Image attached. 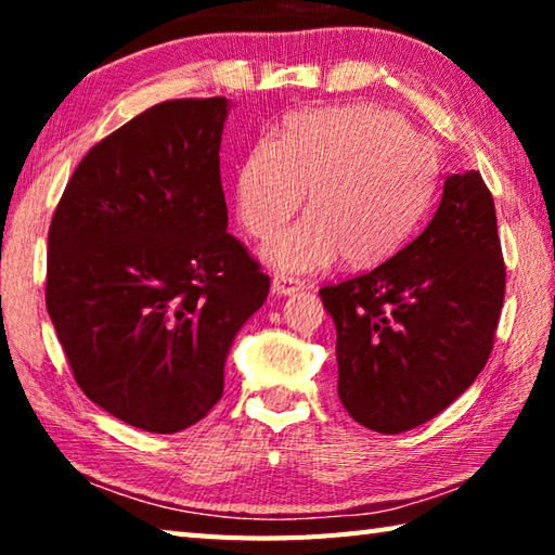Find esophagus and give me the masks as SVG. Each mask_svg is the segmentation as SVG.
I'll return each mask as SVG.
<instances>
[{
	"label": "esophagus",
	"instance_id": "obj_1",
	"mask_svg": "<svg viewBox=\"0 0 555 555\" xmlns=\"http://www.w3.org/2000/svg\"><path fill=\"white\" fill-rule=\"evenodd\" d=\"M300 288H306V281H300V279H294V276H284V274H276L274 276V281H271V291H274L276 296H291V294H296V291H300Z\"/></svg>",
	"mask_w": 555,
	"mask_h": 555
}]
</instances>
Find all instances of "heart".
I'll list each match as a JSON object with an SVG mask.
<instances>
[{
    "label": "heart",
    "instance_id": "heart-1",
    "mask_svg": "<svg viewBox=\"0 0 555 555\" xmlns=\"http://www.w3.org/2000/svg\"><path fill=\"white\" fill-rule=\"evenodd\" d=\"M438 156L409 121L377 105L300 112L281 137H261L234 181L242 228L274 240L304 205L308 218L264 251L274 269L304 274L337 255L374 267L406 244L436 191Z\"/></svg>",
    "mask_w": 555,
    "mask_h": 555
}]
</instances>
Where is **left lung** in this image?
Instances as JSON below:
<instances>
[{
  "mask_svg": "<svg viewBox=\"0 0 555 555\" xmlns=\"http://www.w3.org/2000/svg\"><path fill=\"white\" fill-rule=\"evenodd\" d=\"M504 284L490 188L477 171L448 176L416 240L321 288L347 413L377 434H403L448 409L490 360Z\"/></svg>",
  "mask_w": 555,
  "mask_h": 555,
  "instance_id": "8db88e82",
  "label": "left lung"
}]
</instances>
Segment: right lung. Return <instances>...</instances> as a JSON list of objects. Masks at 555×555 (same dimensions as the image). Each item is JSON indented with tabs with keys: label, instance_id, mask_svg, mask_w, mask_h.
<instances>
[{
	"label": "right lung",
	"instance_id": "1",
	"mask_svg": "<svg viewBox=\"0 0 555 555\" xmlns=\"http://www.w3.org/2000/svg\"><path fill=\"white\" fill-rule=\"evenodd\" d=\"M230 102L168 100L75 168L49 230L46 308L90 401L149 434L198 424L269 294L228 232L220 142Z\"/></svg>",
	"mask_w": 555,
	"mask_h": 555
}]
</instances>
